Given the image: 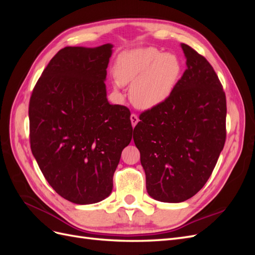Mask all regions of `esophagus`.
Here are the masks:
<instances>
[{
	"label": "esophagus",
	"instance_id": "1",
	"mask_svg": "<svg viewBox=\"0 0 255 255\" xmlns=\"http://www.w3.org/2000/svg\"><path fill=\"white\" fill-rule=\"evenodd\" d=\"M138 121H139V119H138V117H137V115H136V114H132V115H130V122H132V126H133V128H135V127H136V125L138 123Z\"/></svg>",
	"mask_w": 255,
	"mask_h": 255
}]
</instances>
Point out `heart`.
Here are the masks:
<instances>
[{"mask_svg":"<svg viewBox=\"0 0 255 255\" xmlns=\"http://www.w3.org/2000/svg\"><path fill=\"white\" fill-rule=\"evenodd\" d=\"M182 72L180 58L161 54L155 48H140L122 53L115 65L116 86L132 84L130 100L141 110L154 109L172 94Z\"/></svg>","mask_w":255,"mask_h":255,"instance_id":"obj_1","label":"heart"}]
</instances>
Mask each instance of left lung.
<instances>
[{"instance_id": "1", "label": "left lung", "mask_w": 255, "mask_h": 255, "mask_svg": "<svg viewBox=\"0 0 255 255\" xmlns=\"http://www.w3.org/2000/svg\"><path fill=\"white\" fill-rule=\"evenodd\" d=\"M181 47L187 69L165 102L140 114L133 133L146 191L170 203L204 186L227 137V100L217 74L197 51Z\"/></svg>"}]
</instances>
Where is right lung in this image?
<instances>
[{"label": "right lung", "instance_id": "add662e5", "mask_svg": "<svg viewBox=\"0 0 255 255\" xmlns=\"http://www.w3.org/2000/svg\"><path fill=\"white\" fill-rule=\"evenodd\" d=\"M112 49L111 43L61 49L29 100L33 155L52 188L75 204L111 195L122 150L132 139L129 110L106 98Z\"/></svg>", "mask_w": 255, "mask_h": 255}]
</instances>
